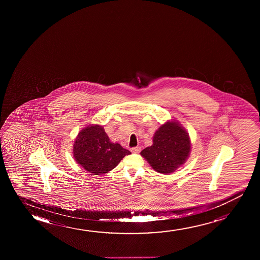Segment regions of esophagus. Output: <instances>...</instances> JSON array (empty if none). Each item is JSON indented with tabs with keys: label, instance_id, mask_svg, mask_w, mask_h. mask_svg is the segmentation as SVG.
Returning <instances> with one entry per match:
<instances>
[{
	"label": "esophagus",
	"instance_id": "esophagus-1",
	"mask_svg": "<svg viewBox=\"0 0 260 260\" xmlns=\"http://www.w3.org/2000/svg\"><path fill=\"white\" fill-rule=\"evenodd\" d=\"M140 150H141L140 146H136V147H133V148H132L131 151H132V153H139V152H140Z\"/></svg>",
	"mask_w": 260,
	"mask_h": 260
}]
</instances>
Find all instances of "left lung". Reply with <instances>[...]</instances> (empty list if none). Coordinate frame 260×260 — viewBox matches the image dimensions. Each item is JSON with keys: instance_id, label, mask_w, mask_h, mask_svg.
Here are the masks:
<instances>
[{"instance_id": "1", "label": "left lung", "mask_w": 260, "mask_h": 260, "mask_svg": "<svg viewBox=\"0 0 260 260\" xmlns=\"http://www.w3.org/2000/svg\"><path fill=\"white\" fill-rule=\"evenodd\" d=\"M191 152V139L178 121L160 125L153 138V145L141 151V156L154 171L169 175L185 164Z\"/></svg>"}]
</instances>
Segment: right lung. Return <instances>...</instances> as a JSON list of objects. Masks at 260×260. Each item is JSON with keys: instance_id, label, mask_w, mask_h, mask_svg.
<instances>
[{"instance_id": "add662e5", "label": "right lung", "mask_w": 260, "mask_h": 260, "mask_svg": "<svg viewBox=\"0 0 260 260\" xmlns=\"http://www.w3.org/2000/svg\"><path fill=\"white\" fill-rule=\"evenodd\" d=\"M118 143H113L102 125L89 124L75 138L73 154L75 161L92 175H103L131 154Z\"/></svg>"}]
</instances>
